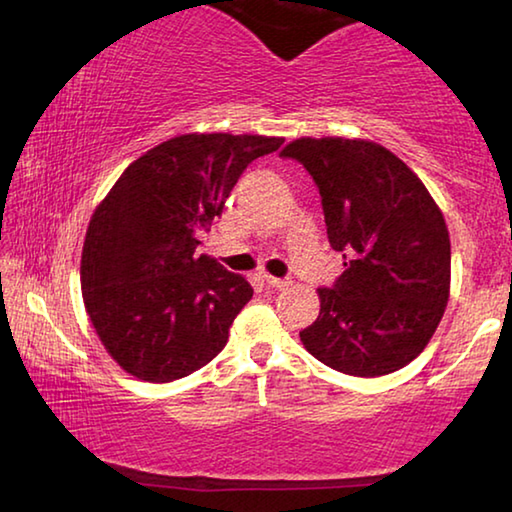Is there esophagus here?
<instances>
[{"instance_id":"34e87169","label":"esophagus","mask_w":512,"mask_h":512,"mask_svg":"<svg viewBox=\"0 0 512 512\" xmlns=\"http://www.w3.org/2000/svg\"><path fill=\"white\" fill-rule=\"evenodd\" d=\"M265 283L270 285V288H274V290H285V288H288V285H292V281L276 279V276H270V274H265Z\"/></svg>"}]
</instances>
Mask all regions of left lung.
<instances>
[{
	"label": "left lung",
	"instance_id": "8db88e82",
	"mask_svg": "<svg viewBox=\"0 0 512 512\" xmlns=\"http://www.w3.org/2000/svg\"><path fill=\"white\" fill-rule=\"evenodd\" d=\"M281 157L315 179L328 242L346 258L301 342L339 373L378 378L423 353L450 299V233L418 175L380 143L297 139Z\"/></svg>",
	"mask_w": 512,
	"mask_h": 512
}]
</instances>
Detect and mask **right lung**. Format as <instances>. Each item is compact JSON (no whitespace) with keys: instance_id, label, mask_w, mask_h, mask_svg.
<instances>
[{"instance_id":"obj_1","label":"right lung","mask_w":512,"mask_h":512,"mask_svg":"<svg viewBox=\"0 0 512 512\" xmlns=\"http://www.w3.org/2000/svg\"><path fill=\"white\" fill-rule=\"evenodd\" d=\"M258 134H182L123 170L89 220L80 285L87 315L123 371L173 382L229 339L251 285L200 254L251 161L281 148Z\"/></svg>"}]
</instances>
